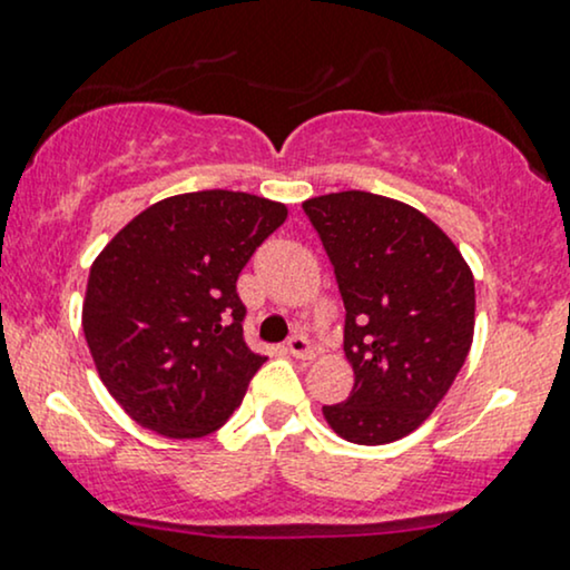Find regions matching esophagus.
<instances>
[{
    "mask_svg": "<svg viewBox=\"0 0 570 570\" xmlns=\"http://www.w3.org/2000/svg\"><path fill=\"white\" fill-rule=\"evenodd\" d=\"M286 351H289L294 358H299V361H313L315 358L311 340H307L305 334H294V337L289 340V345H286Z\"/></svg>",
    "mask_w": 570,
    "mask_h": 570,
    "instance_id": "1",
    "label": "esophagus"
}]
</instances>
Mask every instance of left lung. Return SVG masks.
Returning a JSON list of instances; mask_svg holds the SVG:
<instances>
[{
  "label": "left lung",
  "instance_id": "left-lung-1",
  "mask_svg": "<svg viewBox=\"0 0 570 570\" xmlns=\"http://www.w3.org/2000/svg\"><path fill=\"white\" fill-rule=\"evenodd\" d=\"M345 303L347 401L324 406L345 441L414 433L454 385L475 334V278L428 215L395 198L342 190L303 202Z\"/></svg>",
  "mask_w": 570,
  "mask_h": 570
}]
</instances>
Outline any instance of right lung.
<instances>
[{
  "label": "right lung",
  "mask_w": 570,
  "mask_h": 570,
  "mask_svg": "<svg viewBox=\"0 0 570 570\" xmlns=\"http://www.w3.org/2000/svg\"><path fill=\"white\" fill-rule=\"evenodd\" d=\"M286 204L242 190L161 198L89 267L81 328L100 382L142 428L204 438L230 420L263 355L244 342L242 267Z\"/></svg>",
  "instance_id": "1"
}]
</instances>
